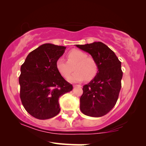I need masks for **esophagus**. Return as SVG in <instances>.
Masks as SVG:
<instances>
[{
    "label": "esophagus",
    "mask_w": 146,
    "mask_h": 146,
    "mask_svg": "<svg viewBox=\"0 0 146 146\" xmlns=\"http://www.w3.org/2000/svg\"><path fill=\"white\" fill-rule=\"evenodd\" d=\"M73 87L74 88H75V87H81V85H80V84H74V85H73Z\"/></svg>",
    "instance_id": "obj_1"
}]
</instances>
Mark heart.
Segmentation results:
<instances>
[{
    "mask_svg": "<svg viewBox=\"0 0 146 146\" xmlns=\"http://www.w3.org/2000/svg\"><path fill=\"white\" fill-rule=\"evenodd\" d=\"M68 61L63 58H59L56 62V67L59 73L66 78L73 70L75 72L68 78L70 82H78L86 80L90 81L97 74L98 66L94 58L88 57L84 52L77 49L72 50L68 53Z\"/></svg>",
    "mask_w": 146,
    "mask_h": 146,
    "instance_id": "b5f03b06",
    "label": "heart"
}]
</instances>
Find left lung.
<instances>
[{"label": "left lung", "mask_w": 146, "mask_h": 146, "mask_svg": "<svg viewBox=\"0 0 146 146\" xmlns=\"http://www.w3.org/2000/svg\"><path fill=\"white\" fill-rule=\"evenodd\" d=\"M76 46L89 53L98 66L96 76L83 86L80 108L88 116H103L114 107L118 98L123 76L121 62L115 53L101 42Z\"/></svg>", "instance_id": "obj_1"}]
</instances>
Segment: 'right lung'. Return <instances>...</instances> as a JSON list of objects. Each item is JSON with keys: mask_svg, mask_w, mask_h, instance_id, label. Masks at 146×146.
Listing matches in <instances>:
<instances>
[{"mask_svg": "<svg viewBox=\"0 0 146 146\" xmlns=\"http://www.w3.org/2000/svg\"><path fill=\"white\" fill-rule=\"evenodd\" d=\"M66 48L44 44L30 52L21 66L20 97L27 112L36 118L46 119L58 114L59 98L73 88L56 67Z\"/></svg>", "mask_w": 146, "mask_h": 146, "instance_id": "obj_1", "label": "right lung"}]
</instances>
